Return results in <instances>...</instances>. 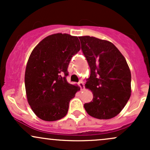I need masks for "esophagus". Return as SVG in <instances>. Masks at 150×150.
<instances>
[{
  "label": "esophagus",
  "instance_id": "esophagus-1",
  "mask_svg": "<svg viewBox=\"0 0 150 150\" xmlns=\"http://www.w3.org/2000/svg\"><path fill=\"white\" fill-rule=\"evenodd\" d=\"M78 85H79V86H80V88H81V89H85V85H84V83L82 82H80L78 83Z\"/></svg>",
  "mask_w": 150,
  "mask_h": 150
}]
</instances>
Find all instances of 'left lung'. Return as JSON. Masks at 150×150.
Masks as SVG:
<instances>
[{"instance_id":"left-lung-1","label":"left lung","mask_w":150,"mask_h":150,"mask_svg":"<svg viewBox=\"0 0 150 150\" xmlns=\"http://www.w3.org/2000/svg\"><path fill=\"white\" fill-rule=\"evenodd\" d=\"M90 68L86 88L93 99L84 104L89 116L110 119L122 111L131 94V73L124 56L114 44L89 36L79 37Z\"/></svg>"}]
</instances>
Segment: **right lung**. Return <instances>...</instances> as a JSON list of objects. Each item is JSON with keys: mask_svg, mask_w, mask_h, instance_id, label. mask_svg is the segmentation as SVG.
I'll return each instance as SVG.
<instances>
[{"mask_svg": "<svg viewBox=\"0 0 150 150\" xmlns=\"http://www.w3.org/2000/svg\"><path fill=\"white\" fill-rule=\"evenodd\" d=\"M80 50L77 37L51 34L31 53L26 66L25 84L27 101L36 116L46 121L61 119L78 86L66 80L70 60Z\"/></svg>", "mask_w": 150, "mask_h": 150, "instance_id": "1", "label": "right lung"}]
</instances>
